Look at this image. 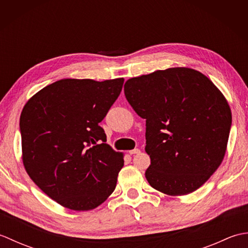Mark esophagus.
<instances>
[{"mask_svg": "<svg viewBox=\"0 0 248 248\" xmlns=\"http://www.w3.org/2000/svg\"><path fill=\"white\" fill-rule=\"evenodd\" d=\"M140 150L139 149V148H135V149H133V150H130L129 151V154L131 155H138V154H140Z\"/></svg>", "mask_w": 248, "mask_h": 248, "instance_id": "obj_1", "label": "esophagus"}]
</instances>
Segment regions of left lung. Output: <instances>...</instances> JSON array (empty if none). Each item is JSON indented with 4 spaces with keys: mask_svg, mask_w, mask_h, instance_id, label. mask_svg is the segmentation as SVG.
<instances>
[{
    "mask_svg": "<svg viewBox=\"0 0 248 248\" xmlns=\"http://www.w3.org/2000/svg\"><path fill=\"white\" fill-rule=\"evenodd\" d=\"M124 94L146 119L147 181L171 196L196 191L226 152L231 110L223 93L202 73L181 67L130 78Z\"/></svg>",
    "mask_w": 248,
    "mask_h": 248,
    "instance_id": "1",
    "label": "left lung"
}]
</instances>
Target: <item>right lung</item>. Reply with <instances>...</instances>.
Listing matches in <instances>:
<instances>
[{"instance_id":"add662e5","label":"right lung","mask_w":248,"mask_h":248,"mask_svg":"<svg viewBox=\"0 0 248 248\" xmlns=\"http://www.w3.org/2000/svg\"><path fill=\"white\" fill-rule=\"evenodd\" d=\"M124 78H64L31 97L20 132L26 172L62 207L88 211L114 192L124 155L105 143L99 124L120 94Z\"/></svg>"}]
</instances>
